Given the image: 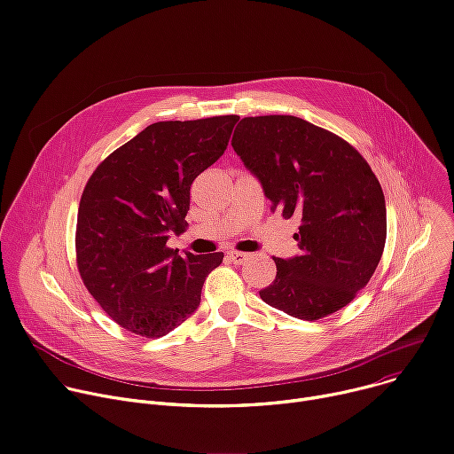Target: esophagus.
Returning a JSON list of instances; mask_svg holds the SVG:
<instances>
[{
	"instance_id": "34e87169",
	"label": "esophagus",
	"mask_w": 454,
	"mask_h": 454,
	"mask_svg": "<svg viewBox=\"0 0 454 454\" xmlns=\"http://www.w3.org/2000/svg\"><path fill=\"white\" fill-rule=\"evenodd\" d=\"M228 257L233 264H244L246 261L250 259V254H244V252H228Z\"/></svg>"
}]
</instances>
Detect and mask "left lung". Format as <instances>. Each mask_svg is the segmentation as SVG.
Returning <instances> with one entry per match:
<instances>
[{
    "instance_id": "8db88e82",
    "label": "left lung",
    "mask_w": 454,
    "mask_h": 454,
    "mask_svg": "<svg viewBox=\"0 0 454 454\" xmlns=\"http://www.w3.org/2000/svg\"><path fill=\"white\" fill-rule=\"evenodd\" d=\"M231 146L284 219L299 215L301 255L273 257L261 299L302 320L348 306L373 277L386 246V200L355 146L295 115L244 117Z\"/></svg>"
}]
</instances>
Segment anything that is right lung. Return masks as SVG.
I'll return each instance as SVG.
<instances>
[{"label":"right lung","mask_w":454,"mask_h":454,"mask_svg":"<svg viewBox=\"0 0 454 454\" xmlns=\"http://www.w3.org/2000/svg\"><path fill=\"white\" fill-rule=\"evenodd\" d=\"M239 115L159 121L114 150L81 195L75 262L103 311L127 332L157 339L199 306L223 254L179 255L167 246L188 223L190 186L224 153Z\"/></svg>","instance_id":"obj_1"}]
</instances>
